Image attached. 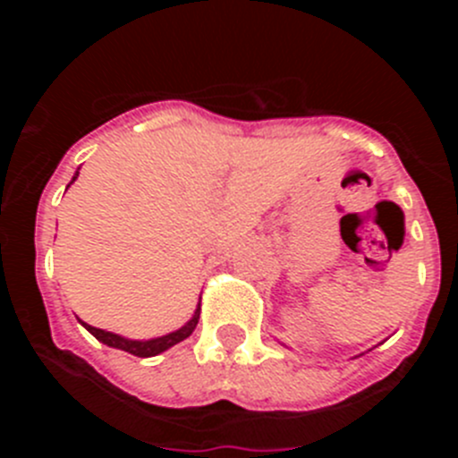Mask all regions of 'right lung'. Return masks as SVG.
Segmentation results:
<instances>
[{"label":"right lung","mask_w":458,"mask_h":458,"mask_svg":"<svg viewBox=\"0 0 458 458\" xmlns=\"http://www.w3.org/2000/svg\"><path fill=\"white\" fill-rule=\"evenodd\" d=\"M75 179H78V176H72V181ZM199 310L201 307H197L194 317L190 318V321L185 323L181 330L165 335V337L148 339V342H132V339H123L114 333H105V330H100V327L87 326V323H82V326L87 327L89 333L98 339V342L107 344V346H112V349H121V351H125V353L137 355V358H151V355H157V353H163V351H167L169 346H174V344H179V342H183V339H188L190 335L194 333L197 323H199Z\"/></svg>","instance_id":"obj_1"}]
</instances>
